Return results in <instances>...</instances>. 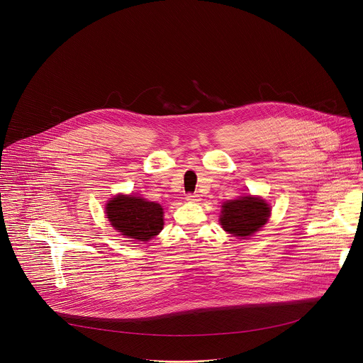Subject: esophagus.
Listing matches in <instances>:
<instances>
[{
	"label": "esophagus",
	"mask_w": 363,
	"mask_h": 363,
	"mask_svg": "<svg viewBox=\"0 0 363 363\" xmlns=\"http://www.w3.org/2000/svg\"><path fill=\"white\" fill-rule=\"evenodd\" d=\"M186 201L189 202H199L201 201V195L199 194H186Z\"/></svg>",
	"instance_id": "34e87169"
}]
</instances>
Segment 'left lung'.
<instances>
[{"label": "left lung", "instance_id": "8db88e82", "mask_svg": "<svg viewBox=\"0 0 363 363\" xmlns=\"http://www.w3.org/2000/svg\"><path fill=\"white\" fill-rule=\"evenodd\" d=\"M270 217L266 201L255 196H241L223 205L220 217L223 228L235 237H248L260 230Z\"/></svg>", "mask_w": 363, "mask_h": 363}]
</instances>
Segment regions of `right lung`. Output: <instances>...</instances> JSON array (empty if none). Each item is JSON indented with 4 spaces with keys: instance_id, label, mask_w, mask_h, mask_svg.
I'll return each mask as SVG.
<instances>
[{
    "instance_id": "add662e5",
    "label": "right lung",
    "mask_w": 363,
    "mask_h": 363,
    "mask_svg": "<svg viewBox=\"0 0 363 363\" xmlns=\"http://www.w3.org/2000/svg\"><path fill=\"white\" fill-rule=\"evenodd\" d=\"M111 224L129 238L147 241L158 235L164 227L162 206L139 196L118 195L106 206Z\"/></svg>"
}]
</instances>
